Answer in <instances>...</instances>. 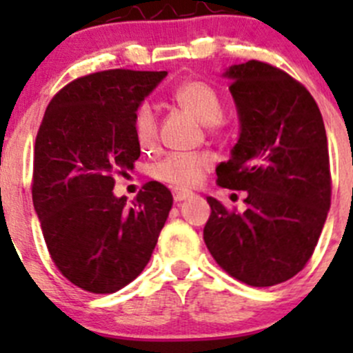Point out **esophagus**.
<instances>
[{"label": "esophagus", "mask_w": 353, "mask_h": 353, "mask_svg": "<svg viewBox=\"0 0 353 353\" xmlns=\"http://www.w3.org/2000/svg\"><path fill=\"white\" fill-rule=\"evenodd\" d=\"M191 196H193V193H190V191H183V190L174 191V199H176V201H184V199Z\"/></svg>", "instance_id": "esophagus-1"}]
</instances>
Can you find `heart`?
<instances>
[{"instance_id":"obj_1","label":"heart","mask_w":353,"mask_h":353,"mask_svg":"<svg viewBox=\"0 0 353 353\" xmlns=\"http://www.w3.org/2000/svg\"><path fill=\"white\" fill-rule=\"evenodd\" d=\"M172 99L199 123L215 130L223 117V102L219 92L203 80H186L172 90ZM134 137L143 150H152L159 140V124L154 109L148 104L140 105L133 119ZM213 167V157L206 152L198 154H170L150 167L155 181L174 188H194Z\"/></svg>"}]
</instances>
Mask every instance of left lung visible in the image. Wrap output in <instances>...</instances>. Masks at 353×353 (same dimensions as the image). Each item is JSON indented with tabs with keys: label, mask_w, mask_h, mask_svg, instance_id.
Here are the masks:
<instances>
[{
	"label": "left lung",
	"mask_w": 353,
	"mask_h": 353,
	"mask_svg": "<svg viewBox=\"0 0 353 353\" xmlns=\"http://www.w3.org/2000/svg\"><path fill=\"white\" fill-rule=\"evenodd\" d=\"M241 121L232 157L216 167L222 188L248 191L245 212L208 198L203 239L230 276L272 287L297 275L314 252L331 203L328 140L307 88L280 68L230 66Z\"/></svg>",
	"instance_id": "obj_1"
}]
</instances>
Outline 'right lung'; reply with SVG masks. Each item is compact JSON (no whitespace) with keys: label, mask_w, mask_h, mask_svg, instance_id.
<instances>
[{"label":"right lung","mask_w":353,"mask_h":353,"mask_svg":"<svg viewBox=\"0 0 353 353\" xmlns=\"http://www.w3.org/2000/svg\"><path fill=\"white\" fill-rule=\"evenodd\" d=\"M167 71L105 70L65 85L42 117L32 199L46 245L66 280L92 294L133 282L154 252L172 194L150 181L131 205L114 176L140 157L133 119Z\"/></svg>","instance_id":"obj_1"}]
</instances>
